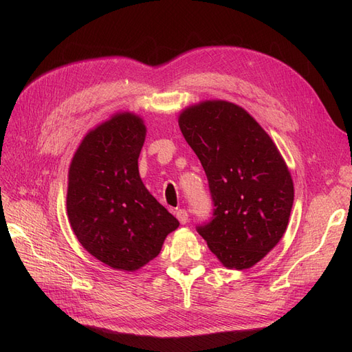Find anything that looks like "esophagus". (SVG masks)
Segmentation results:
<instances>
[{"mask_svg":"<svg viewBox=\"0 0 352 352\" xmlns=\"http://www.w3.org/2000/svg\"><path fill=\"white\" fill-rule=\"evenodd\" d=\"M175 214H176V217H177V220L180 221V223H182V225H185V223L188 221V211L186 210H184V208H180V210H177L176 212H175Z\"/></svg>","mask_w":352,"mask_h":352,"instance_id":"esophagus-1","label":"esophagus"}]
</instances>
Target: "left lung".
<instances>
[{"mask_svg":"<svg viewBox=\"0 0 352 352\" xmlns=\"http://www.w3.org/2000/svg\"><path fill=\"white\" fill-rule=\"evenodd\" d=\"M182 135L207 175L212 217L197 226L229 269H250L280 241L294 184L272 138L228 101H206L179 117Z\"/></svg>","mask_w":352,"mask_h":352,"instance_id":"obj_1","label":"left lung"}]
</instances>
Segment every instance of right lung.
Returning <instances> with one entry per match:
<instances>
[{"label": "right lung", "mask_w": 352, "mask_h": 352, "mask_svg": "<svg viewBox=\"0 0 352 352\" xmlns=\"http://www.w3.org/2000/svg\"><path fill=\"white\" fill-rule=\"evenodd\" d=\"M145 132L138 116L116 114L85 136L69 170L67 216L74 235L117 270L141 269L179 226L140 177Z\"/></svg>", "instance_id": "add662e5"}]
</instances>
